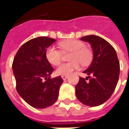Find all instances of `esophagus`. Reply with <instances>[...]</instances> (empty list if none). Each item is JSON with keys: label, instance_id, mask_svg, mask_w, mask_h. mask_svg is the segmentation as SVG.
I'll return each mask as SVG.
<instances>
[{"label": "esophagus", "instance_id": "1", "mask_svg": "<svg viewBox=\"0 0 129 129\" xmlns=\"http://www.w3.org/2000/svg\"><path fill=\"white\" fill-rule=\"evenodd\" d=\"M61 78L65 80V79H66L68 78V76L67 75H61Z\"/></svg>", "mask_w": 129, "mask_h": 129}]
</instances>
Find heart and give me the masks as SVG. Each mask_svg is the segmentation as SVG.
I'll return each instance as SVG.
<instances>
[{
  "label": "heart",
  "mask_w": 129,
  "mask_h": 129,
  "mask_svg": "<svg viewBox=\"0 0 129 129\" xmlns=\"http://www.w3.org/2000/svg\"><path fill=\"white\" fill-rule=\"evenodd\" d=\"M59 47L63 52H71L69 56L70 62L63 63L56 70L59 75H67L78 69L80 64L88 65L92 59L91 50L86 48L85 43L78 39H67L59 43ZM45 56L48 61L53 66H58L61 62V52L55 47L50 46L46 50Z\"/></svg>",
  "instance_id": "heart-1"
}]
</instances>
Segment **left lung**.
I'll return each mask as SVG.
<instances>
[{
    "label": "left lung",
    "instance_id": "8db88e82",
    "mask_svg": "<svg viewBox=\"0 0 129 129\" xmlns=\"http://www.w3.org/2000/svg\"><path fill=\"white\" fill-rule=\"evenodd\" d=\"M81 40L88 42L93 52V59L89 68L83 73L88 75L86 82L83 77L75 87L77 98L89 106H97L106 102L115 89L119 75V62L114 48L103 38L88 35Z\"/></svg>",
    "mask_w": 129,
    "mask_h": 129
}]
</instances>
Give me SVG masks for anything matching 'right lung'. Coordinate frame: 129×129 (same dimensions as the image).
Here are the masks:
<instances>
[{
    "label": "right lung",
    "mask_w": 129,
    "mask_h": 129,
    "mask_svg": "<svg viewBox=\"0 0 129 129\" xmlns=\"http://www.w3.org/2000/svg\"><path fill=\"white\" fill-rule=\"evenodd\" d=\"M55 41L47 37L29 40L19 48L13 61L16 90L34 108H47L58 99L63 80L60 76L50 78L54 69L45 56L46 49Z\"/></svg>",
    "instance_id": "add662e5"
}]
</instances>
